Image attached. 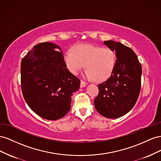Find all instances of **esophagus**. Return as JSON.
Instances as JSON below:
<instances>
[{
	"instance_id": "34e87169",
	"label": "esophagus",
	"mask_w": 161,
	"mask_h": 161,
	"mask_svg": "<svg viewBox=\"0 0 161 161\" xmlns=\"http://www.w3.org/2000/svg\"><path fill=\"white\" fill-rule=\"evenodd\" d=\"M86 85H87L86 82H85L83 80H81V84H80V87H81V88H84V87L86 86Z\"/></svg>"
}]
</instances>
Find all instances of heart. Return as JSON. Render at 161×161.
Instances as JSON below:
<instances>
[{"mask_svg": "<svg viewBox=\"0 0 161 161\" xmlns=\"http://www.w3.org/2000/svg\"><path fill=\"white\" fill-rule=\"evenodd\" d=\"M67 68L77 74L84 67V76L89 80L103 81L111 77L115 68L117 57L114 50L92 44H77L73 52L68 50L63 55Z\"/></svg>", "mask_w": 161, "mask_h": 161, "instance_id": "1", "label": "heart"}]
</instances>
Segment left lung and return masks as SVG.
I'll list each match as a JSON object with an SVG mask.
<instances>
[{
    "mask_svg": "<svg viewBox=\"0 0 161 161\" xmlns=\"http://www.w3.org/2000/svg\"><path fill=\"white\" fill-rule=\"evenodd\" d=\"M104 44L115 51L117 63L111 77L98 85L94 106L101 115L117 119L129 112L138 98L142 66L130 48L113 40L104 41Z\"/></svg>",
    "mask_w": 161,
    "mask_h": 161,
    "instance_id": "left-lung-1",
    "label": "left lung"
}]
</instances>
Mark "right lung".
Instances as JSON below:
<instances>
[{"instance_id": "right-lung-1", "label": "right lung", "mask_w": 161, "mask_h": 161, "mask_svg": "<svg viewBox=\"0 0 161 161\" xmlns=\"http://www.w3.org/2000/svg\"><path fill=\"white\" fill-rule=\"evenodd\" d=\"M80 80L67 69L61 48L51 42L36 45L22 59L21 86L30 108L40 117L57 120L71 108Z\"/></svg>"}]
</instances>
